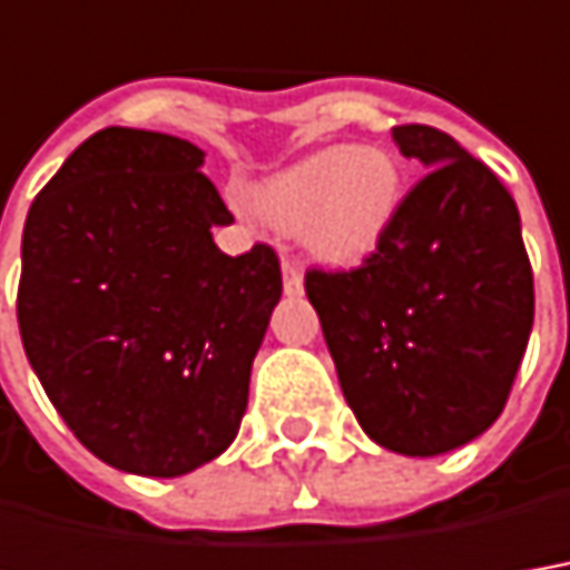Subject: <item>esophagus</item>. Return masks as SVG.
<instances>
[{
    "mask_svg": "<svg viewBox=\"0 0 570 570\" xmlns=\"http://www.w3.org/2000/svg\"><path fill=\"white\" fill-rule=\"evenodd\" d=\"M302 289H305V284H302L299 265L286 258L284 262V293L286 296H302Z\"/></svg>",
    "mask_w": 570,
    "mask_h": 570,
    "instance_id": "1",
    "label": "esophagus"
}]
</instances>
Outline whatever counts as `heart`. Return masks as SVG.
<instances>
[{"label":"heart","mask_w":570,"mask_h":570,"mask_svg":"<svg viewBox=\"0 0 570 570\" xmlns=\"http://www.w3.org/2000/svg\"><path fill=\"white\" fill-rule=\"evenodd\" d=\"M405 168L381 146H327L255 187L253 205L281 234L334 268L381 249L405 205Z\"/></svg>","instance_id":"1"}]
</instances>
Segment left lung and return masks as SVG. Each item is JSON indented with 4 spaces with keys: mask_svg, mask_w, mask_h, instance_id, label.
<instances>
[{
    "mask_svg": "<svg viewBox=\"0 0 570 570\" xmlns=\"http://www.w3.org/2000/svg\"><path fill=\"white\" fill-rule=\"evenodd\" d=\"M393 142L428 174L362 268L308 271L305 293L362 431L431 459L502 415L533 327V271L518 205L483 161L428 124L393 127Z\"/></svg>",
    "mask_w": 570,
    "mask_h": 570,
    "instance_id": "1",
    "label": "left lung"
}]
</instances>
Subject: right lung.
Instances as JSON below:
<instances>
[{
    "label": "right lung",
    "mask_w": 570,
    "mask_h": 570,
    "mask_svg": "<svg viewBox=\"0 0 570 570\" xmlns=\"http://www.w3.org/2000/svg\"><path fill=\"white\" fill-rule=\"evenodd\" d=\"M203 165L189 139L106 127L27 212V362L73 436L139 478H180L234 443L284 289L271 246H215L234 215Z\"/></svg>",
    "instance_id": "obj_1"
}]
</instances>
